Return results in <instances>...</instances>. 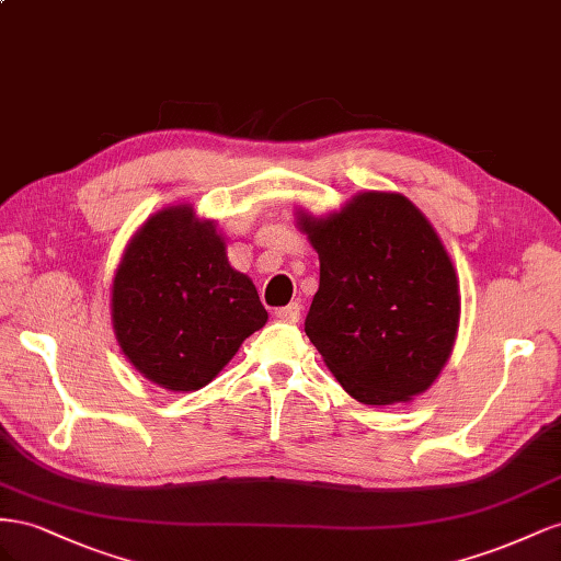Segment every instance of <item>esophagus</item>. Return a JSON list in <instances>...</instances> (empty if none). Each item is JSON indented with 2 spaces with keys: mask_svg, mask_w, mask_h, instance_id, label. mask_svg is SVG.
<instances>
[{
  "mask_svg": "<svg viewBox=\"0 0 561 561\" xmlns=\"http://www.w3.org/2000/svg\"><path fill=\"white\" fill-rule=\"evenodd\" d=\"M300 306L298 302H289V306H284V308H277L275 310V317L279 319V322H286V324H296L298 319H300Z\"/></svg>",
  "mask_w": 561,
  "mask_h": 561,
  "instance_id": "obj_1",
  "label": "esophagus"
}]
</instances>
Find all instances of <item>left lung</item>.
I'll list each match as a JSON object with an SVG mask.
<instances>
[{
  "mask_svg": "<svg viewBox=\"0 0 561 561\" xmlns=\"http://www.w3.org/2000/svg\"><path fill=\"white\" fill-rule=\"evenodd\" d=\"M298 220L319 253L306 333L335 380L369 407L425 392L460 317L456 270L427 218L402 195L362 192L339 214Z\"/></svg>",
  "mask_w": 561,
  "mask_h": 561,
  "instance_id": "left-lung-1",
  "label": "left lung"
}]
</instances>
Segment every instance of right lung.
I'll use <instances>...</instances> for the list:
<instances>
[{
	"instance_id": "1",
	"label": "right lung",
	"mask_w": 561,
	"mask_h": 561,
	"mask_svg": "<svg viewBox=\"0 0 561 561\" xmlns=\"http://www.w3.org/2000/svg\"><path fill=\"white\" fill-rule=\"evenodd\" d=\"M265 322L253 282L230 267L214 222L197 220L192 206L154 214L112 282L122 352L167 390L204 388Z\"/></svg>"
}]
</instances>
